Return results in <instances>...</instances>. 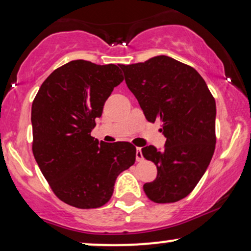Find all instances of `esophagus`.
<instances>
[{"label":"esophagus","mask_w":251,"mask_h":251,"mask_svg":"<svg viewBox=\"0 0 251 251\" xmlns=\"http://www.w3.org/2000/svg\"><path fill=\"white\" fill-rule=\"evenodd\" d=\"M136 160L138 161V162H140V161L144 160L142 149H140V147H137V150H136Z\"/></svg>","instance_id":"1"}]
</instances>
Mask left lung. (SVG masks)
<instances>
[{
	"instance_id": "8db88e82",
	"label": "left lung",
	"mask_w": 251,
	"mask_h": 251,
	"mask_svg": "<svg viewBox=\"0 0 251 251\" xmlns=\"http://www.w3.org/2000/svg\"><path fill=\"white\" fill-rule=\"evenodd\" d=\"M121 68L146 120H161L167 138L162 150L142 149L157 168L156 178L144 184V192L156 203L179 201L194 190L214 155L215 99L193 67L171 57L156 56Z\"/></svg>"
}]
</instances>
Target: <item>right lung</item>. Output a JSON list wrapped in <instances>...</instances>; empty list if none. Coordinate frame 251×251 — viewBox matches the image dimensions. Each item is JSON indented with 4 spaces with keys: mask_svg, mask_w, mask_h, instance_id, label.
<instances>
[{
    "mask_svg": "<svg viewBox=\"0 0 251 251\" xmlns=\"http://www.w3.org/2000/svg\"><path fill=\"white\" fill-rule=\"evenodd\" d=\"M122 81L121 65L73 60L47 77L33 101L34 157L53 193L75 208L107 203L116 178L136 161L132 144L99 143L91 136Z\"/></svg>",
    "mask_w": 251,
    "mask_h": 251,
    "instance_id": "add662e5",
    "label": "right lung"
}]
</instances>
